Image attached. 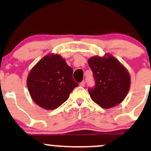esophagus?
<instances>
[{
	"label": "esophagus",
	"mask_w": 151,
	"mask_h": 151,
	"mask_svg": "<svg viewBox=\"0 0 151 151\" xmlns=\"http://www.w3.org/2000/svg\"><path fill=\"white\" fill-rule=\"evenodd\" d=\"M80 86H81V87H84V86H85V81H82V82L81 83Z\"/></svg>",
	"instance_id": "34e87169"
}]
</instances>
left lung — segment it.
Listing matches in <instances>:
<instances>
[{"instance_id":"8db88e82","label":"left lung","mask_w":151,"mask_h":151,"mask_svg":"<svg viewBox=\"0 0 151 151\" xmlns=\"http://www.w3.org/2000/svg\"><path fill=\"white\" fill-rule=\"evenodd\" d=\"M96 81L89 88L91 99L103 108H111L123 102L130 87V76L126 68L111 54L91 57L88 60Z\"/></svg>"}]
</instances>
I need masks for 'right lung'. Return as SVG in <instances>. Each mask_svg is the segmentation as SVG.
I'll list each match as a JSON object with an SVG mask.
<instances>
[{
	"label": "right lung",
	"instance_id": "add662e5",
	"mask_svg": "<svg viewBox=\"0 0 151 151\" xmlns=\"http://www.w3.org/2000/svg\"><path fill=\"white\" fill-rule=\"evenodd\" d=\"M78 86L73 79L72 68L59 54H48L42 58L32 68L27 78L30 97L45 110L59 107Z\"/></svg>",
	"mask_w": 151,
	"mask_h": 151
}]
</instances>
